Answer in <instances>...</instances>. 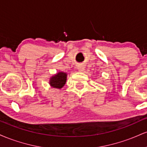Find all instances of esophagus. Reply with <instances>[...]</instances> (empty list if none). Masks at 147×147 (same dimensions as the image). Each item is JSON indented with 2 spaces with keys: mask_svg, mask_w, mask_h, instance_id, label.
<instances>
[{
  "mask_svg": "<svg viewBox=\"0 0 147 147\" xmlns=\"http://www.w3.org/2000/svg\"><path fill=\"white\" fill-rule=\"evenodd\" d=\"M84 65H79L78 66H77V69H78V70L79 71H80V72H83V71H84Z\"/></svg>",
  "mask_w": 147,
  "mask_h": 147,
  "instance_id": "obj_1",
  "label": "esophagus"
}]
</instances>
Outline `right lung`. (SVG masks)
Instances as JSON below:
<instances>
[{
  "label": "right lung",
  "instance_id": "add662e5",
  "mask_svg": "<svg viewBox=\"0 0 147 147\" xmlns=\"http://www.w3.org/2000/svg\"><path fill=\"white\" fill-rule=\"evenodd\" d=\"M67 73L63 72H58L50 77L49 84L54 88L61 89L64 86L67 81Z\"/></svg>",
  "mask_w": 147,
  "mask_h": 147
}]
</instances>
